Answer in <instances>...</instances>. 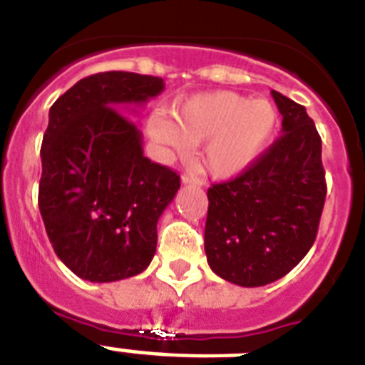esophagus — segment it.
Returning a JSON list of instances; mask_svg holds the SVG:
<instances>
[{
  "instance_id": "obj_1",
  "label": "esophagus",
  "mask_w": 365,
  "mask_h": 365,
  "mask_svg": "<svg viewBox=\"0 0 365 365\" xmlns=\"http://www.w3.org/2000/svg\"><path fill=\"white\" fill-rule=\"evenodd\" d=\"M180 182L185 186H202V180L193 175H182L180 177Z\"/></svg>"
}]
</instances>
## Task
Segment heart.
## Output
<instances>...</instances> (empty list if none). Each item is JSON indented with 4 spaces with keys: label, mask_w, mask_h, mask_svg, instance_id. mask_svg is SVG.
Masks as SVG:
<instances>
[{
    "label": "heart",
    "mask_w": 365,
    "mask_h": 365,
    "mask_svg": "<svg viewBox=\"0 0 365 365\" xmlns=\"http://www.w3.org/2000/svg\"><path fill=\"white\" fill-rule=\"evenodd\" d=\"M279 115L267 100L237 93L192 96L175 111V122L160 115L148 120L155 144L168 155L188 157L192 146L209 140L202 164L217 179H230L252 166L278 133Z\"/></svg>",
    "instance_id": "b5f03b06"
}]
</instances>
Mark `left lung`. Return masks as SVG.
Here are the masks:
<instances>
[{
    "label": "left lung",
    "instance_id": "1",
    "mask_svg": "<svg viewBox=\"0 0 365 365\" xmlns=\"http://www.w3.org/2000/svg\"><path fill=\"white\" fill-rule=\"evenodd\" d=\"M282 137L235 179L208 188L205 252L219 278L261 287L291 272L324 210L322 138L305 108L272 91Z\"/></svg>",
    "mask_w": 365,
    "mask_h": 365
}]
</instances>
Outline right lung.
<instances>
[{"instance_id":"right-lung-1","label":"right lung","mask_w":365,"mask_h":365,"mask_svg":"<svg viewBox=\"0 0 365 365\" xmlns=\"http://www.w3.org/2000/svg\"><path fill=\"white\" fill-rule=\"evenodd\" d=\"M163 91L159 76L108 71L49 109L38 205L54 252L78 278L118 282L153 259L157 222L180 179L144 157L143 133L124 113Z\"/></svg>"}]
</instances>
